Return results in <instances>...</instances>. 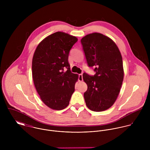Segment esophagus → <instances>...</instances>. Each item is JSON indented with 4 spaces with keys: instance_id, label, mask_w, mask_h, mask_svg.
<instances>
[{
    "instance_id": "obj_1",
    "label": "esophagus",
    "mask_w": 150,
    "mask_h": 150,
    "mask_svg": "<svg viewBox=\"0 0 150 150\" xmlns=\"http://www.w3.org/2000/svg\"><path fill=\"white\" fill-rule=\"evenodd\" d=\"M83 80V74H79V81H82Z\"/></svg>"
}]
</instances>
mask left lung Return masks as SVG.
Wrapping results in <instances>:
<instances>
[{"mask_svg": "<svg viewBox=\"0 0 150 150\" xmlns=\"http://www.w3.org/2000/svg\"><path fill=\"white\" fill-rule=\"evenodd\" d=\"M81 43L88 66L96 72L93 76L83 74L88 86L84 93L86 105L93 111L106 110L115 102L122 84L121 52L111 39L99 33L86 35Z\"/></svg>", "mask_w": 150, "mask_h": 150, "instance_id": "obj_1", "label": "left lung"}]
</instances>
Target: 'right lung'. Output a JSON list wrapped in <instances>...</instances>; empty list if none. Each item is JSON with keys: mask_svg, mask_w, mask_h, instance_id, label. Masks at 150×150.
Returning <instances> with one entry per match:
<instances>
[{"mask_svg": "<svg viewBox=\"0 0 150 150\" xmlns=\"http://www.w3.org/2000/svg\"><path fill=\"white\" fill-rule=\"evenodd\" d=\"M77 38L55 32L38 45L32 59V77L36 91L48 107L57 110L69 104L78 75L71 72L69 52Z\"/></svg>", "mask_w": 150, "mask_h": 150, "instance_id": "1", "label": "right lung"}]
</instances>
